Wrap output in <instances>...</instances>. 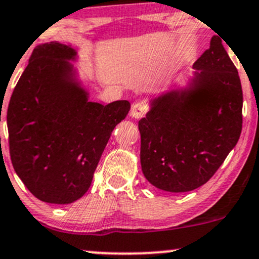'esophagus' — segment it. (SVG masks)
Masks as SVG:
<instances>
[{"instance_id":"obj_1","label":"esophagus","mask_w":259,"mask_h":259,"mask_svg":"<svg viewBox=\"0 0 259 259\" xmlns=\"http://www.w3.org/2000/svg\"><path fill=\"white\" fill-rule=\"evenodd\" d=\"M147 113V107L145 106L144 103L139 102V103H135L134 106L132 107V110H130V115L135 119H140L145 116Z\"/></svg>"}]
</instances>
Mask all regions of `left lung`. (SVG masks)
Masks as SVG:
<instances>
[{
    "instance_id": "8db88e82",
    "label": "left lung",
    "mask_w": 259,
    "mask_h": 259,
    "mask_svg": "<svg viewBox=\"0 0 259 259\" xmlns=\"http://www.w3.org/2000/svg\"><path fill=\"white\" fill-rule=\"evenodd\" d=\"M193 67L190 90L155 99L139 121L144 176L156 188L171 193L205 184L242 130L240 76L218 35Z\"/></svg>"
}]
</instances>
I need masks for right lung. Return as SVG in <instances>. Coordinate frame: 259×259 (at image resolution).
<instances>
[{"label": "right lung", "mask_w": 259, "mask_h": 259, "mask_svg": "<svg viewBox=\"0 0 259 259\" xmlns=\"http://www.w3.org/2000/svg\"><path fill=\"white\" fill-rule=\"evenodd\" d=\"M75 50L58 41L36 47L7 109L13 168L39 200L70 204L87 192L127 101H88L67 60Z\"/></svg>", "instance_id": "obj_1"}]
</instances>
